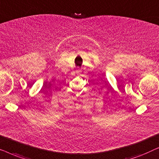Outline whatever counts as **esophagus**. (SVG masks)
<instances>
[{
	"label": "esophagus",
	"mask_w": 159,
	"mask_h": 159,
	"mask_svg": "<svg viewBox=\"0 0 159 159\" xmlns=\"http://www.w3.org/2000/svg\"><path fill=\"white\" fill-rule=\"evenodd\" d=\"M80 72H81V70H80V69H77V73H80Z\"/></svg>",
	"instance_id": "obj_1"
}]
</instances>
